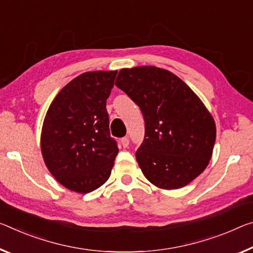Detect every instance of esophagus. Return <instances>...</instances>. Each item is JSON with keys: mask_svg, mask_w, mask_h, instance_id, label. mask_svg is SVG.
Masks as SVG:
<instances>
[{"mask_svg": "<svg viewBox=\"0 0 253 253\" xmlns=\"http://www.w3.org/2000/svg\"><path fill=\"white\" fill-rule=\"evenodd\" d=\"M120 143H122L124 147H128V145H129V139H128V137H123L120 139Z\"/></svg>", "mask_w": 253, "mask_h": 253, "instance_id": "1", "label": "esophagus"}]
</instances>
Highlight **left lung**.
<instances>
[{
    "mask_svg": "<svg viewBox=\"0 0 253 253\" xmlns=\"http://www.w3.org/2000/svg\"><path fill=\"white\" fill-rule=\"evenodd\" d=\"M116 86L141 109L145 136L136 161L161 189H179L206 169L216 126L202 100L177 75L155 66L122 69Z\"/></svg>",
    "mask_w": 253,
    "mask_h": 253,
    "instance_id": "1",
    "label": "left lung"
}]
</instances>
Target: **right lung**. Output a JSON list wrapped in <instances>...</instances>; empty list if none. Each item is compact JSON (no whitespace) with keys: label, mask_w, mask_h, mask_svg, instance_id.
<instances>
[{"label":"right lung","mask_w":253,"mask_h":253,"mask_svg":"<svg viewBox=\"0 0 253 253\" xmlns=\"http://www.w3.org/2000/svg\"><path fill=\"white\" fill-rule=\"evenodd\" d=\"M117 71L85 72L58 92L40 136L47 169L67 189L87 194L110 177L118 147L106 109Z\"/></svg>","instance_id":"1"}]
</instances>
